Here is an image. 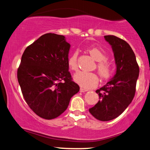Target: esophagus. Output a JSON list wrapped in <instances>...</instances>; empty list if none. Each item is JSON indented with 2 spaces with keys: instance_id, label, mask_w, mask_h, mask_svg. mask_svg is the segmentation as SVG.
I'll list each match as a JSON object with an SVG mask.
<instances>
[{
  "instance_id": "esophagus-1",
  "label": "esophagus",
  "mask_w": 150,
  "mask_h": 150,
  "mask_svg": "<svg viewBox=\"0 0 150 150\" xmlns=\"http://www.w3.org/2000/svg\"><path fill=\"white\" fill-rule=\"evenodd\" d=\"M87 91H88V90L84 89V88H80V92H87Z\"/></svg>"
}]
</instances>
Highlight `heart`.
<instances>
[{
	"label": "heart",
	"instance_id": "1",
	"mask_svg": "<svg viewBox=\"0 0 150 150\" xmlns=\"http://www.w3.org/2000/svg\"><path fill=\"white\" fill-rule=\"evenodd\" d=\"M91 56L98 62L97 69L101 77L107 79L111 75L112 68L111 64L106 60V55L100 48L92 47L88 49ZM69 69L75 71L77 69V52H74L69 56L67 61ZM73 80L81 87L86 89L95 88L98 83V77L94 73L79 71L73 76Z\"/></svg>",
	"mask_w": 150,
	"mask_h": 150
}]
</instances>
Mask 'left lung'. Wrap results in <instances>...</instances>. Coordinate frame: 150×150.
I'll list each match as a JSON object with an SVG mask.
<instances>
[{"label": "left lung", "mask_w": 150, "mask_h": 150, "mask_svg": "<svg viewBox=\"0 0 150 150\" xmlns=\"http://www.w3.org/2000/svg\"><path fill=\"white\" fill-rule=\"evenodd\" d=\"M104 37L112 48L116 71L105 86L96 90L99 100L89 111L97 120L105 122L119 116L131 103L135 94L139 68L129 44L113 35Z\"/></svg>", "instance_id": "obj_1"}]
</instances>
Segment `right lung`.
<instances>
[{"label":"right lung","mask_w":150,"mask_h":150,"mask_svg":"<svg viewBox=\"0 0 150 150\" xmlns=\"http://www.w3.org/2000/svg\"><path fill=\"white\" fill-rule=\"evenodd\" d=\"M70 47L64 36L47 33L23 53L18 70L19 84L30 108L44 119L62 114L79 91L69 71Z\"/></svg>","instance_id":"right-lung-1"}]
</instances>
